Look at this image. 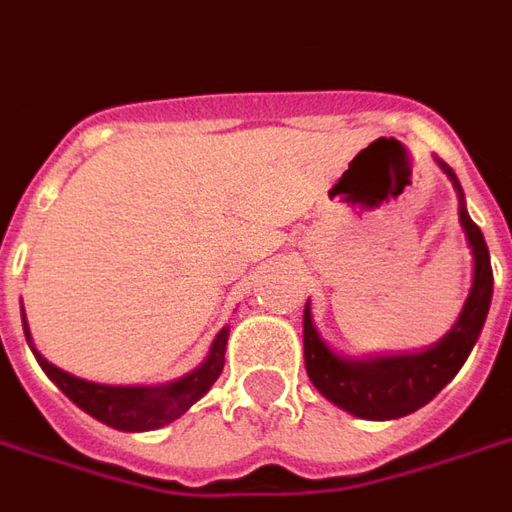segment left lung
I'll return each mask as SVG.
<instances>
[{"mask_svg":"<svg viewBox=\"0 0 512 512\" xmlns=\"http://www.w3.org/2000/svg\"><path fill=\"white\" fill-rule=\"evenodd\" d=\"M435 161L457 192V214L465 231V242L474 256L471 290L454 326L438 343L412 354L404 351V354H376V357L373 354L345 357L323 340L312 317V303L306 301L303 306V362L309 379L317 387V393L329 398L334 407L365 421H393L429 404L457 376V370L463 368L491 309L493 270L485 236L477 228V222L468 217L463 186L457 181L454 169L440 158Z\"/></svg>","mask_w":512,"mask_h":512,"instance_id":"8db88e82","label":"left lung"}]
</instances>
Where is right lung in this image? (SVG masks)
Returning a JSON list of instances; mask_svg holds the SVG:
<instances>
[{
    "label": "right lung",
    "instance_id": "obj_1",
    "mask_svg": "<svg viewBox=\"0 0 512 512\" xmlns=\"http://www.w3.org/2000/svg\"><path fill=\"white\" fill-rule=\"evenodd\" d=\"M21 323H24V337L30 351L38 359L41 370L47 373L52 382L58 384L63 396H69L83 412L97 418L102 424L114 426L119 432H150L161 426L178 421L183 412L189 410L195 401L206 396L211 384L220 379L222 365H225V345H228V326L217 331L211 340V348L206 359L189 370L186 376L167 384H100L80 379L74 373H66L58 365H52L33 343L30 323L21 306Z\"/></svg>",
    "mask_w": 512,
    "mask_h": 512
}]
</instances>
